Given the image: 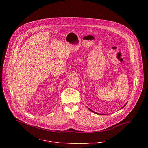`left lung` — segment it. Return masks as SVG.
<instances>
[{
	"label": "left lung",
	"instance_id": "8db88e82",
	"mask_svg": "<svg viewBox=\"0 0 148 148\" xmlns=\"http://www.w3.org/2000/svg\"><path fill=\"white\" fill-rule=\"evenodd\" d=\"M126 104H125V105H123V107H122V108H121V109H122V108H123V107H125V105H126ZM88 109H89V110H90V111H91V112H94V113H95V114H98V115H105V114H99V113H97V112H94V111H92V110H91V109H90V108H88Z\"/></svg>",
	"mask_w": 148,
	"mask_h": 148
}]
</instances>
